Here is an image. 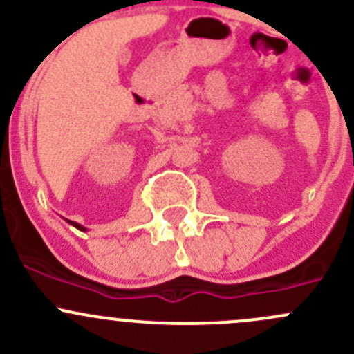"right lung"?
<instances>
[{"label":"right lung","mask_w":354,"mask_h":354,"mask_svg":"<svg viewBox=\"0 0 354 354\" xmlns=\"http://www.w3.org/2000/svg\"><path fill=\"white\" fill-rule=\"evenodd\" d=\"M70 223H71V221H70ZM71 224H73V226H75V227H78V230H84V227H82V226H80V224H77V223H71Z\"/></svg>","instance_id":"obj_1"}]
</instances>
